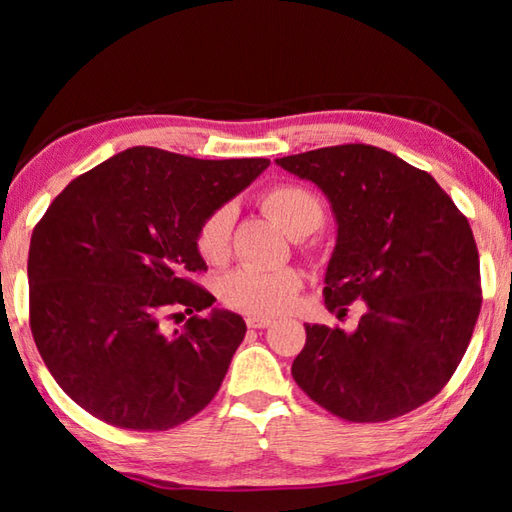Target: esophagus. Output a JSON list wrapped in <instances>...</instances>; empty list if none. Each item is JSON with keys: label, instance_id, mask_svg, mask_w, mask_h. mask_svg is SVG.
<instances>
[{"label": "esophagus", "instance_id": "esophagus-1", "mask_svg": "<svg viewBox=\"0 0 512 512\" xmlns=\"http://www.w3.org/2000/svg\"><path fill=\"white\" fill-rule=\"evenodd\" d=\"M246 325H248V328H253V330H264V328H268V325H273V319H266V317H248V319H246Z\"/></svg>", "mask_w": 512, "mask_h": 512}]
</instances>
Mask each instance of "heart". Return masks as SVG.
I'll use <instances>...</instances> for the list:
<instances>
[{
    "instance_id": "heart-1",
    "label": "heart",
    "mask_w": 512,
    "mask_h": 512,
    "mask_svg": "<svg viewBox=\"0 0 512 512\" xmlns=\"http://www.w3.org/2000/svg\"><path fill=\"white\" fill-rule=\"evenodd\" d=\"M262 209L292 237H303L323 224L325 206L312 189L297 182H277L259 195ZM233 209L220 206L200 222L195 231V250L206 264H224L231 253ZM303 288L297 268L244 266L226 275L220 284V299L226 308L248 317H277L288 312Z\"/></svg>"
}]
</instances>
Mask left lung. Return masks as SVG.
<instances>
[{
  "mask_svg": "<svg viewBox=\"0 0 512 512\" xmlns=\"http://www.w3.org/2000/svg\"><path fill=\"white\" fill-rule=\"evenodd\" d=\"M319 184L339 237L325 306L343 319L365 303L356 332L306 325L292 378L347 422H387L449 383L482 308L480 255L466 215L427 171L350 143L277 158Z\"/></svg>",
  "mask_w": 512,
  "mask_h": 512,
  "instance_id": "obj_1",
  "label": "left lung"
}]
</instances>
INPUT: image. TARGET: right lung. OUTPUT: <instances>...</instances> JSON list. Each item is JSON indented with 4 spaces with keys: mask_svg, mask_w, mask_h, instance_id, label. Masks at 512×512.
Here are the masks:
<instances>
[{
    "mask_svg": "<svg viewBox=\"0 0 512 512\" xmlns=\"http://www.w3.org/2000/svg\"><path fill=\"white\" fill-rule=\"evenodd\" d=\"M268 158L200 160L132 147L81 173L30 237L28 312L37 350L76 405L107 424L167 431L220 389L246 323L211 308L195 231ZM194 317L169 335L161 321Z\"/></svg>",
    "mask_w": 512,
    "mask_h": 512,
    "instance_id": "right-lung-1",
    "label": "right lung"
}]
</instances>
